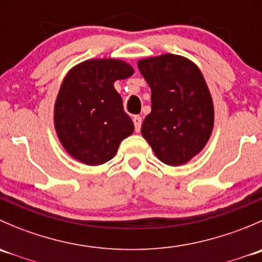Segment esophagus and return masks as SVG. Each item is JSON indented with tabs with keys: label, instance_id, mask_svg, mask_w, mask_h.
<instances>
[{
	"label": "esophagus",
	"instance_id": "obj_1",
	"mask_svg": "<svg viewBox=\"0 0 262 262\" xmlns=\"http://www.w3.org/2000/svg\"><path fill=\"white\" fill-rule=\"evenodd\" d=\"M133 123H134V129H136L137 133H139L142 126V118L139 115H134L133 116Z\"/></svg>",
	"mask_w": 262,
	"mask_h": 262
}]
</instances>
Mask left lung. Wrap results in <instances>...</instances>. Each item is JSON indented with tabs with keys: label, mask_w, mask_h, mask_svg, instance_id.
Wrapping results in <instances>:
<instances>
[{
	"label": "left lung",
	"mask_w": 262,
	"mask_h": 262,
	"mask_svg": "<svg viewBox=\"0 0 262 262\" xmlns=\"http://www.w3.org/2000/svg\"><path fill=\"white\" fill-rule=\"evenodd\" d=\"M138 68L152 92L142 136L166 165L189 162L205 147L214 125L213 100L202 72L176 54L141 59Z\"/></svg>",
	"instance_id": "1"
}]
</instances>
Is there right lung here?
<instances>
[{
	"label": "right lung",
	"instance_id": "right-lung-1",
	"mask_svg": "<svg viewBox=\"0 0 262 262\" xmlns=\"http://www.w3.org/2000/svg\"><path fill=\"white\" fill-rule=\"evenodd\" d=\"M133 72L123 60L90 59L67 73L55 100L54 126L62 146L75 160L102 165L134 132L114 87L116 80H125Z\"/></svg>",
	"mask_w": 262,
	"mask_h": 262
}]
</instances>
